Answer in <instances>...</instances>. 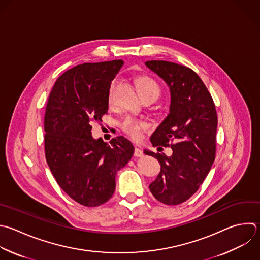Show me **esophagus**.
Masks as SVG:
<instances>
[{
  "label": "esophagus",
  "mask_w": 260,
  "mask_h": 260,
  "mask_svg": "<svg viewBox=\"0 0 260 260\" xmlns=\"http://www.w3.org/2000/svg\"><path fill=\"white\" fill-rule=\"evenodd\" d=\"M134 156H136V157H142V156H143V152H142V150H141L140 148L136 147V148H135V150H134Z\"/></svg>",
  "instance_id": "obj_1"
}]
</instances>
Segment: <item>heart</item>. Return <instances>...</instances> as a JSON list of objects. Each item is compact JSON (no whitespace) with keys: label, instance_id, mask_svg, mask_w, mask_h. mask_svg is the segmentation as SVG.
Returning <instances> with one entry per match:
<instances>
[{"label":"heart","instance_id":"heart-1","mask_svg":"<svg viewBox=\"0 0 260 260\" xmlns=\"http://www.w3.org/2000/svg\"><path fill=\"white\" fill-rule=\"evenodd\" d=\"M114 88L115 83H112L109 91V103L112 104L114 101ZM137 89L140 95L143 94H153L156 98L159 95L160 88L155 80L150 77L144 76L140 77L137 80ZM122 130L134 140L141 138L142 133L148 129V124L144 121H140L131 117H126L121 123Z\"/></svg>","mask_w":260,"mask_h":260}]
</instances>
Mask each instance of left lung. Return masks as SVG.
Segmentation results:
<instances>
[{
	"instance_id": "left-lung-1",
	"label": "left lung",
	"mask_w": 260,
	"mask_h": 260,
	"mask_svg": "<svg viewBox=\"0 0 260 260\" xmlns=\"http://www.w3.org/2000/svg\"><path fill=\"white\" fill-rule=\"evenodd\" d=\"M145 65L171 90L170 114L151 135L150 142L154 147L173 149L171 156L145 151L161 166L149 189L161 203L177 205L198 190L214 161L216 110L210 92L192 69L168 61H147Z\"/></svg>"
}]
</instances>
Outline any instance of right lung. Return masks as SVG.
I'll list each match as a JSON object with an SVG mask.
<instances>
[{"mask_svg": "<svg viewBox=\"0 0 260 260\" xmlns=\"http://www.w3.org/2000/svg\"><path fill=\"white\" fill-rule=\"evenodd\" d=\"M122 60L84 63L63 73L50 93L45 114L46 159L59 186L81 205L107 202L116 175L134 153L123 136L111 145L91 136V123L108 114L112 80Z\"/></svg>", "mask_w": 260, "mask_h": 260, "instance_id": "add662e5", "label": "right lung"}]
</instances>
